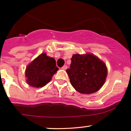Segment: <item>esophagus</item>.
Masks as SVG:
<instances>
[{
    "label": "esophagus",
    "instance_id": "1",
    "mask_svg": "<svg viewBox=\"0 0 131 131\" xmlns=\"http://www.w3.org/2000/svg\"><path fill=\"white\" fill-rule=\"evenodd\" d=\"M67 66H64L62 67V69H63V70H66V69H67Z\"/></svg>",
    "mask_w": 131,
    "mask_h": 131
}]
</instances>
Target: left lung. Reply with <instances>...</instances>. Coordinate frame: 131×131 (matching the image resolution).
Here are the masks:
<instances>
[{
    "label": "left lung",
    "mask_w": 131,
    "mask_h": 131,
    "mask_svg": "<svg viewBox=\"0 0 131 131\" xmlns=\"http://www.w3.org/2000/svg\"><path fill=\"white\" fill-rule=\"evenodd\" d=\"M71 84L82 94H91L103 86L107 75L106 64L91 53L74 54L66 70Z\"/></svg>",
    "instance_id": "obj_1"
}]
</instances>
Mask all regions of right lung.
Returning <instances> with one entry per match:
<instances>
[{
	"mask_svg": "<svg viewBox=\"0 0 131 131\" xmlns=\"http://www.w3.org/2000/svg\"><path fill=\"white\" fill-rule=\"evenodd\" d=\"M59 68L53 58L42 53L26 67L25 76L26 83L35 88H41L50 81Z\"/></svg>",
	"mask_w": 131,
	"mask_h": 131,
	"instance_id": "add662e5",
	"label": "right lung"
}]
</instances>
